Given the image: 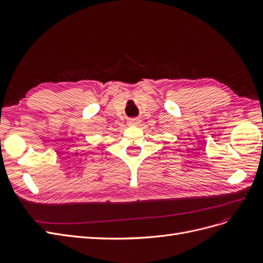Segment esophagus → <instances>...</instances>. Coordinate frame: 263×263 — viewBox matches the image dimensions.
I'll return each mask as SVG.
<instances>
[{"instance_id": "esophagus-1", "label": "esophagus", "mask_w": 263, "mask_h": 263, "mask_svg": "<svg viewBox=\"0 0 263 263\" xmlns=\"http://www.w3.org/2000/svg\"><path fill=\"white\" fill-rule=\"evenodd\" d=\"M127 124L130 125V126H138L140 124V119L138 117H133L129 118L128 121H127Z\"/></svg>"}]
</instances>
